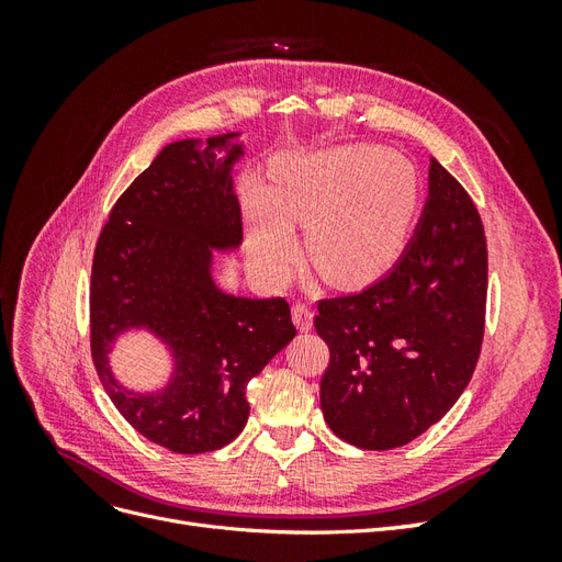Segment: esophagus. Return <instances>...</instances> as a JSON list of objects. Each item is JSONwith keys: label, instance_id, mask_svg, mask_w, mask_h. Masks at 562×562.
Listing matches in <instances>:
<instances>
[{"label": "esophagus", "instance_id": "1", "mask_svg": "<svg viewBox=\"0 0 562 562\" xmlns=\"http://www.w3.org/2000/svg\"><path fill=\"white\" fill-rule=\"evenodd\" d=\"M293 321L302 333H307L314 323V312L304 302H295L293 304Z\"/></svg>", "mask_w": 562, "mask_h": 562}]
</instances>
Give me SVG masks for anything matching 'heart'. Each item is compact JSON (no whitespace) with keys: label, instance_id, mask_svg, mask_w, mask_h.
<instances>
[{"label":"heart","instance_id":"heart-1","mask_svg":"<svg viewBox=\"0 0 562 562\" xmlns=\"http://www.w3.org/2000/svg\"><path fill=\"white\" fill-rule=\"evenodd\" d=\"M248 239L269 279L297 258L291 223L307 225V250L326 279L359 285L396 258L417 209V176L394 151L351 145L271 166V187L248 182Z\"/></svg>","mask_w":562,"mask_h":562}]
</instances>
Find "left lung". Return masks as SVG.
<instances>
[{
  "label": "left lung",
  "instance_id": "8db88e82",
  "mask_svg": "<svg viewBox=\"0 0 562 562\" xmlns=\"http://www.w3.org/2000/svg\"><path fill=\"white\" fill-rule=\"evenodd\" d=\"M487 244L469 192L431 159L429 199L396 267L366 291L318 300L328 427L363 450L411 443L462 396L485 333Z\"/></svg>",
  "mask_w": 562,
  "mask_h": 562
}]
</instances>
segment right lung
<instances>
[{
  "label": "right lung",
  "instance_id": "1",
  "mask_svg": "<svg viewBox=\"0 0 562 562\" xmlns=\"http://www.w3.org/2000/svg\"><path fill=\"white\" fill-rule=\"evenodd\" d=\"M194 140L166 145L116 199L98 234L91 285V359L116 411L151 443L180 454L213 452L241 434L248 382L297 335L283 297L220 293L211 246H239L244 220L227 159ZM128 325H147L172 345L177 378L155 397L116 385L104 353Z\"/></svg>",
  "mask_w": 562,
  "mask_h": 562
}]
</instances>
